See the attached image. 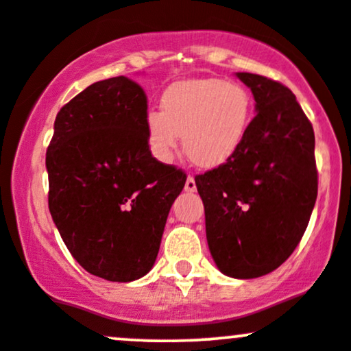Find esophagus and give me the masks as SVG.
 <instances>
[{
  "instance_id": "1",
  "label": "esophagus",
  "mask_w": 351,
  "mask_h": 351,
  "mask_svg": "<svg viewBox=\"0 0 351 351\" xmlns=\"http://www.w3.org/2000/svg\"><path fill=\"white\" fill-rule=\"evenodd\" d=\"M184 191H188V193L196 191V181H195V176H193V175H188L186 183H184Z\"/></svg>"
}]
</instances>
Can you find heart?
<instances>
[{
  "label": "heart",
  "mask_w": 351,
  "mask_h": 351,
  "mask_svg": "<svg viewBox=\"0 0 351 351\" xmlns=\"http://www.w3.org/2000/svg\"><path fill=\"white\" fill-rule=\"evenodd\" d=\"M162 112L145 119L148 147L156 160L173 158L178 138L193 163L215 168L243 143L252 120V97L244 86L223 79L180 80L163 92Z\"/></svg>",
  "instance_id": "heart-1"
}]
</instances>
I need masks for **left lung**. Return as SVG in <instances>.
<instances>
[{"instance_id":"1","label":"left lung","mask_w":351,"mask_h":351,"mask_svg":"<svg viewBox=\"0 0 351 351\" xmlns=\"http://www.w3.org/2000/svg\"><path fill=\"white\" fill-rule=\"evenodd\" d=\"M256 117L226 163L195 178L206 239L221 272L254 279L276 271L300 243L315 206V135L289 87L237 72Z\"/></svg>"}]
</instances>
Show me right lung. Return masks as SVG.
<instances>
[{
    "instance_id": "obj_1",
    "label": "right lung",
    "mask_w": 351,
    "mask_h": 351,
    "mask_svg": "<svg viewBox=\"0 0 351 351\" xmlns=\"http://www.w3.org/2000/svg\"><path fill=\"white\" fill-rule=\"evenodd\" d=\"M147 95L132 79L92 84L59 110L46 152L49 211L92 276L132 282L150 272L186 175L153 158Z\"/></svg>"
}]
</instances>
